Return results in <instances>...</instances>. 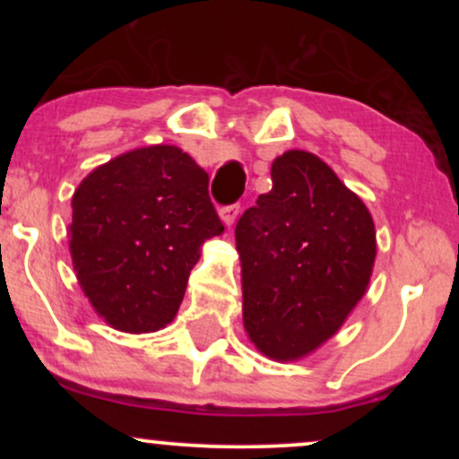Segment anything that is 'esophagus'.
<instances>
[{
    "mask_svg": "<svg viewBox=\"0 0 459 459\" xmlns=\"http://www.w3.org/2000/svg\"><path fill=\"white\" fill-rule=\"evenodd\" d=\"M237 215H239V204H230V207L220 209V218H222L224 226H233Z\"/></svg>",
    "mask_w": 459,
    "mask_h": 459,
    "instance_id": "34e87169",
    "label": "esophagus"
}]
</instances>
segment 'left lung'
I'll list each match as a JSON object with an SVG mask.
<instances>
[{
  "label": "left lung",
  "instance_id": "1",
  "mask_svg": "<svg viewBox=\"0 0 459 459\" xmlns=\"http://www.w3.org/2000/svg\"><path fill=\"white\" fill-rule=\"evenodd\" d=\"M244 328L263 356L291 362L334 336L367 293L376 224L360 196L308 151L272 163L261 194L235 229Z\"/></svg>",
  "mask_w": 459,
  "mask_h": 459
}]
</instances>
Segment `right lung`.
Instances as JSON below:
<instances>
[{"mask_svg":"<svg viewBox=\"0 0 459 459\" xmlns=\"http://www.w3.org/2000/svg\"><path fill=\"white\" fill-rule=\"evenodd\" d=\"M71 207L68 247L79 287L105 324L129 334L175 319L200 247L224 233L209 175L170 144L94 168Z\"/></svg>","mask_w":459,"mask_h":459,"instance_id":"obj_1","label":"right lung"}]
</instances>
